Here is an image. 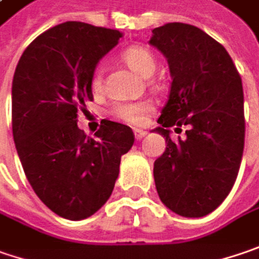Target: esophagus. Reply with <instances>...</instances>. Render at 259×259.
Returning <instances> with one entry per match:
<instances>
[{
	"instance_id": "1",
	"label": "esophagus",
	"mask_w": 259,
	"mask_h": 259,
	"mask_svg": "<svg viewBox=\"0 0 259 259\" xmlns=\"http://www.w3.org/2000/svg\"><path fill=\"white\" fill-rule=\"evenodd\" d=\"M146 136H147V133H146V131H143V130H136V131H134V137H136L137 141L143 140Z\"/></svg>"
}]
</instances>
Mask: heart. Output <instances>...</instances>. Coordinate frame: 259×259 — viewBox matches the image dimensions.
I'll return each instance as SVG.
<instances>
[{
    "label": "heart",
    "instance_id": "1",
    "mask_svg": "<svg viewBox=\"0 0 259 259\" xmlns=\"http://www.w3.org/2000/svg\"><path fill=\"white\" fill-rule=\"evenodd\" d=\"M123 61L126 65L141 77H150L156 70V59L151 52L146 48L134 46L123 52ZM102 84V77L96 72L93 77V87L99 89ZM151 110L149 102H121L116 103L112 109V113L116 119L131 125H141L146 119V115Z\"/></svg>",
    "mask_w": 259,
    "mask_h": 259
}]
</instances>
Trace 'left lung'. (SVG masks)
I'll return each mask as SVG.
<instances>
[{
    "mask_svg": "<svg viewBox=\"0 0 259 259\" xmlns=\"http://www.w3.org/2000/svg\"><path fill=\"white\" fill-rule=\"evenodd\" d=\"M149 44L167 59L172 84L153 133L167 146L154 162L162 202L182 217H202L229 195L239 172L245 143L243 89L227 51L185 23L156 27ZM187 124V137L170 140V126Z\"/></svg>",
    "mask_w": 259,
    "mask_h": 259,
    "instance_id": "obj_1",
    "label": "left lung"
}]
</instances>
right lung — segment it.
<instances>
[{
    "mask_svg": "<svg viewBox=\"0 0 259 259\" xmlns=\"http://www.w3.org/2000/svg\"><path fill=\"white\" fill-rule=\"evenodd\" d=\"M122 33L65 21L37 36L16 67L11 105L13 137L33 191L49 210L83 220L109 200L121 157L134 144L133 130L103 121L96 138L77 125L78 110L93 100L99 61Z\"/></svg>",
    "mask_w": 259,
    "mask_h": 259,
    "instance_id": "right-lung-1",
    "label": "right lung"
}]
</instances>
